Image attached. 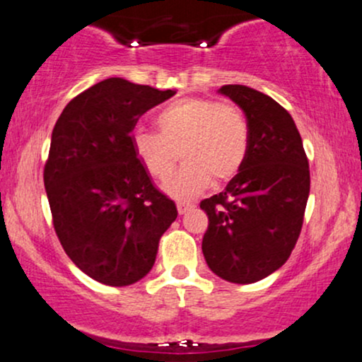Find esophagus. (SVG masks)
Here are the masks:
<instances>
[{"label":"esophagus","mask_w":362,"mask_h":362,"mask_svg":"<svg viewBox=\"0 0 362 362\" xmlns=\"http://www.w3.org/2000/svg\"><path fill=\"white\" fill-rule=\"evenodd\" d=\"M192 207H194V204H192V202H189V201H178V202H177L178 214H185V213H189V211L192 209Z\"/></svg>","instance_id":"34e87169"}]
</instances>
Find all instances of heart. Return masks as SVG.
<instances>
[{
	"mask_svg": "<svg viewBox=\"0 0 362 362\" xmlns=\"http://www.w3.org/2000/svg\"><path fill=\"white\" fill-rule=\"evenodd\" d=\"M160 134L136 131L132 149L143 168L167 180L178 158L187 163L165 185L175 199H192L213 184L238 175L250 146V129L238 107L209 98H185L161 110Z\"/></svg>",
	"mask_w": 362,
	"mask_h": 362,
	"instance_id": "b5f03b06",
	"label": "heart"
}]
</instances>
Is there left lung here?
<instances>
[{"label":"left lung","instance_id":"left-lung-1","mask_svg":"<svg viewBox=\"0 0 362 362\" xmlns=\"http://www.w3.org/2000/svg\"><path fill=\"white\" fill-rule=\"evenodd\" d=\"M219 93L245 112L250 146L238 175L201 202L209 219L202 253L216 276L252 284L284 265L300 238L308 158L293 117L274 98L243 85H224Z\"/></svg>","mask_w":362,"mask_h":362}]
</instances>
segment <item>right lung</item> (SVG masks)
Wrapping results in <instances>:
<instances>
[{
	"label": "right lung",
	"mask_w": 362,
	"mask_h": 362,
	"mask_svg": "<svg viewBox=\"0 0 362 362\" xmlns=\"http://www.w3.org/2000/svg\"><path fill=\"white\" fill-rule=\"evenodd\" d=\"M175 93L109 78L76 95L54 126L44 167L54 230L74 265L102 284L143 279L177 219L132 149L141 115Z\"/></svg>",
	"instance_id": "right-lung-1"
}]
</instances>
